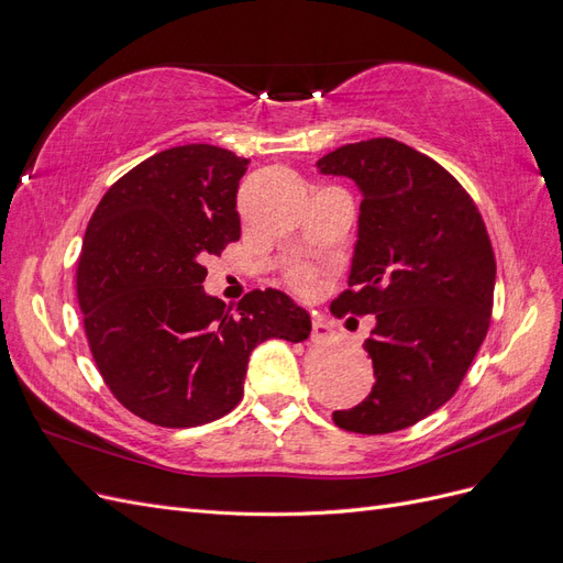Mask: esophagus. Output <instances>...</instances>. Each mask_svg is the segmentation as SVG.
<instances>
[{
  "label": "esophagus",
  "mask_w": 563,
  "mask_h": 563,
  "mask_svg": "<svg viewBox=\"0 0 563 563\" xmlns=\"http://www.w3.org/2000/svg\"><path fill=\"white\" fill-rule=\"evenodd\" d=\"M333 323L323 317V314H314L312 317V340L314 343H323V340L333 338Z\"/></svg>",
  "instance_id": "1"
}]
</instances>
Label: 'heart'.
<instances>
[{
	"instance_id": "1",
	"label": "heart",
	"mask_w": 563,
	"mask_h": 563,
	"mask_svg": "<svg viewBox=\"0 0 563 563\" xmlns=\"http://www.w3.org/2000/svg\"><path fill=\"white\" fill-rule=\"evenodd\" d=\"M286 284L300 294H312L317 288V275L310 265H294L286 269Z\"/></svg>"
}]
</instances>
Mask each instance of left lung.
I'll use <instances>...</instances> for the list:
<instances>
[{
    "label": "left lung",
    "instance_id": "8db88e82",
    "mask_svg": "<svg viewBox=\"0 0 563 563\" xmlns=\"http://www.w3.org/2000/svg\"><path fill=\"white\" fill-rule=\"evenodd\" d=\"M317 164L364 197L350 288L331 312L376 317L364 343L376 385L333 422L356 434L399 432L455 395L484 343L496 291L490 236L465 187L395 139L350 143Z\"/></svg>",
    "mask_w": 563,
    "mask_h": 563
}]
</instances>
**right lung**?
<instances>
[{
  "mask_svg": "<svg viewBox=\"0 0 563 563\" xmlns=\"http://www.w3.org/2000/svg\"><path fill=\"white\" fill-rule=\"evenodd\" d=\"M246 166L203 143L157 152L110 187L84 234L77 300L93 362L114 399L159 428L223 418L244 397L253 347L312 329L275 288H253L234 312L203 294L207 261L242 234Z\"/></svg>",
  "mask_w": 563,
  "mask_h": 563,
  "instance_id": "obj_1",
  "label": "right lung"
}]
</instances>
